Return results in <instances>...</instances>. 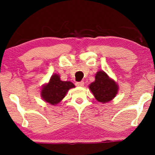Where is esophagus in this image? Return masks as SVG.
<instances>
[{"instance_id": "esophagus-1", "label": "esophagus", "mask_w": 155, "mask_h": 155, "mask_svg": "<svg viewBox=\"0 0 155 155\" xmlns=\"http://www.w3.org/2000/svg\"><path fill=\"white\" fill-rule=\"evenodd\" d=\"M75 85H76V86H78V87H83L84 85V82L83 81L77 82V83H75Z\"/></svg>"}]
</instances>
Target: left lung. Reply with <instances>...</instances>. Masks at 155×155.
I'll list each match as a JSON object with an SVG mask.
<instances>
[{
    "label": "left lung",
    "instance_id": "obj_1",
    "mask_svg": "<svg viewBox=\"0 0 155 155\" xmlns=\"http://www.w3.org/2000/svg\"><path fill=\"white\" fill-rule=\"evenodd\" d=\"M89 88L95 99L104 104L116 97L118 87L114 80L110 79L106 72L101 70L95 74V81L91 83Z\"/></svg>",
    "mask_w": 155,
    "mask_h": 155
}]
</instances>
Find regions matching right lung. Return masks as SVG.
<instances>
[{
    "instance_id": "obj_1",
    "label": "right lung",
    "mask_w": 155,
    "mask_h": 155,
    "mask_svg": "<svg viewBox=\"0 0 155 155\" xmlns=\"http://www.w3.org/2000/svg\"><path fill=\"white\" fill-rule=\"evenodd\" d=\"M74 87V84L70 81H62L59 74L51 75L49 82L43 85L41 91V98L51 105H57L65 97L70 88Z\"/></svg>"
}]
</instances>
